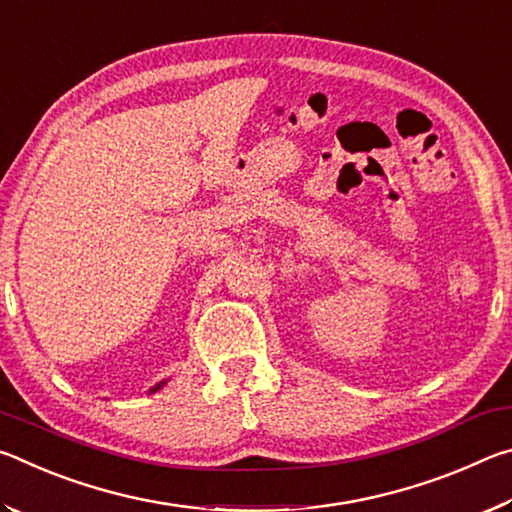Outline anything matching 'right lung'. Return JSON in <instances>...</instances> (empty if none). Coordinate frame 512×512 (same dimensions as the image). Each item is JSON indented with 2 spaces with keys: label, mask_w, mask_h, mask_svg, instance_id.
Segmentation results:
<instances>
[{
  "label": "right lung",
  "mask_w": 512,
  "mask_h": 512,
  "mask_svg": "<svg viewBox=\"0 0 512 512\" xmlns=\"http://www.w3.org/2000/svg\"><path fill=\"white\" fill-rule=\"evenodd\" d=\"M162 386H164V381H160L158 386H153V388H151V393H155V391H158V388H162Z\"/></svg>",
  "instance_id": "1"
}]
</instances>
